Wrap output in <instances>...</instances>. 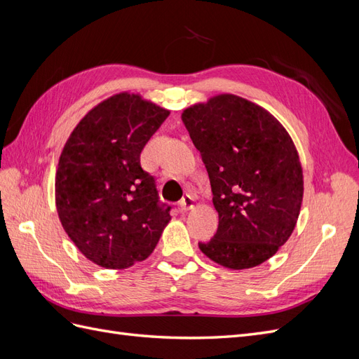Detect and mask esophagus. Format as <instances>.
Here are the masks:
<instances>
[{
	"instance_id": "34e87169",
	"label": "esophagus",
	"mask_w": 359,
	"mask_h": 359,
	"mask_svg": "<svg viewBox=\"0 0 359 359\" xmlns=\"http://www.w3.org/2000/svg\"><path fill=\"white\" fill-rule=\"evenodd\" d=\"M194 205H196V199H194V198L191 196V194H186V196H184V198L181 199V202H180V206H181L182 211L191 210Z\"/></svg>"
}]
</instances>
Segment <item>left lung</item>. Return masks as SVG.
Wrapping results in <instances>:
<instances>
[{
    "instance_id": "8db88e82",
    "label": "left lung",
    "mask_w": 359,
    "mask_h": 359,
    "mask_svg": "<svg viewBox=\"0 0 359 359\" xmlns=\"http://www.w3.org/2000/svg\"><path fill=\"white\" fill-rule=\"evenodd\" d=\"M208 172L219 229L199 248L231 269L257 266L283 245L299 215L304 181L289 133L264 107L220 94L181 115Z\"/></svg>"
}]
</instances>
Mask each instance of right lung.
<instances>
[{
	"label": "right lung",
	"instance_id": "obj_1",
	"mask_svg": "<svg viewBox=\"0 0 359 359\" xmlns=\"http://www.w3.org/2000/svg\"><path fill=\"white\" fill-rule=\"evenodd\" d=\"M169 111L119 93L74 127L58 161L55 202L64 231L95 265L124 269L156 248L170 220L140 153Z\"/></svg>",
	"mask_w": 359,
	"mask_h": 359
}]
</instances>
